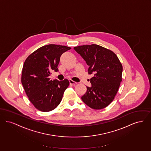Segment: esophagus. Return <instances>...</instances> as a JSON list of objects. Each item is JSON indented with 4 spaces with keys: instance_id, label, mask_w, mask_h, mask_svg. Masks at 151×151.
I'll return each mask as SVG.
<instances>
[{
    "instance_id": "esophagus-1",
    "label": "esophagus",
    "mask_w": 151,
    "mask_h": 151,
    "mask_svg": "<svg viewBox=\"0 0 151 151\" xmlns=\"http://www.w3.org/2000/svg\"><path fill=\"white\" fill-rule=\"evenodd\" d=\"M69 83H70V85H77V82H76L72 81V79H69Z\"/></svg>"
}]
</instances>
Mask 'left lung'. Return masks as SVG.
<instances>
[{
    "label": "left lung",
    "mask_w": 151,
    "mask_h": 151,
    "mask_svg": "<svg viewBox=\"0 0 151 151\" xmlns=\"http://www.w3.org/2000/svg\"><path fill=\"white\" fill-rule=\"evenodd\" d=\"M88 65L91 87L81 97L91 108L101 109L111 104L122 81V65L117 55L102 46L92 44L74 47Z\"/></svg>",
    "instance_id": "1"
}]
</instances>
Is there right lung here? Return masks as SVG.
Here are the masks:
<instances>
[{"instance_id": "add662e5", "label": "right lung", "mask_w": 151, "mask_h": 151, "mask_svg": "<svg viewBox=\"0 0 151 151\" xmlns=\"http://www.w3.org/2000/svg\"><path fill=\"white\" fill-rule=\"evenodd\" d=\"M71 48L57 45L42 46L31 53L24 62L21 83L30 101L40 111L47 112L60 103L69 85L65 79L50 80L51 72H58L61 55Z\"/></svg>"}]
</instances>
